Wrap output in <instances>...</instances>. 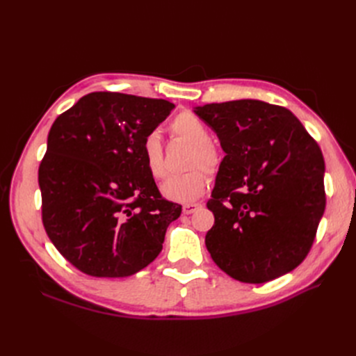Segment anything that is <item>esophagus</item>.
<instances>
[{"instance_id": "34e87169", "label": "esophagus", "mask_w": 356, "mask_h": 356, "mask_svg": "<svg viewBox=\"0 0 356 356\" xmlns=\"http://www.w3.org/2000/svg\"><path fill=\"white\" fill-rule=\"evenodd\" d=\"M197 208H200V203H186L184 207H182V212L184 213H193Z\"/></svg>"}]
</instances>
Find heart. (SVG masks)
<instances>
[{
	"label": "heart",
	"mask_w": 356,
	"mask_h": 356,
	"mask_svg": "<svg viewBox=\"0 0 356 356\" xmlns=\"http://www.w3.org/2000/svg\"><path fill=\"white\" fill-rule=\"evenodd\" d=\"M170 132L193 145L188 160V166L193 169L186 174L169 177L161 186V193L166 199L174 202L196 200L202 196L209 182V178L204 171L207 170L209 174H213L218 170L222 160L221 153L209 141L211 134L207 124L190 113L178 114L170 123ZM143 156L144 163L152 177L156 179L163 178L166 174L163 147H161L157 132H149L144 138ZM203 168L205 169L204 171Z\"/></svg>",
	"instance_id": "obj_1"
}]
</instances>
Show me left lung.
I'll use <instances>...</instances> for the list:
<instances>
[{
    "instance_id": "obj_1",
    "label": "left lung",
    "mask_w": 356,
    "mask_h": 356,
    "mask_svg": "<svg viewBox=\"0 0 356 356\" xmlns=\"http://www.w3.org/2000/svg\"><path fill=\"white\" fill-rule=\"evenodd\" d=\"M224 149L204 243L222 272L264 284L305 260L325 211L321 148L284 106L257 99L196 106Z\"/></svg>"
}]
</instances>
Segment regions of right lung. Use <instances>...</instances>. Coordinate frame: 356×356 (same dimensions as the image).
<instances>
[{
  "instance_id": "add662e5",
  "label": "right lung",
  "mask_w": 356,
  "mask_h": 356,
  "mask_svg": "<svg viewBox=\"0 0 356 356\" xmlns=\"http://www.w3.org/2000/svg\"><path fill=\"white\" fill-rule=\"evenodd\" d=\"M174 108L165 99L93 92L51 124L38 169L42 224L80 272L126 277L160 254L181 204L161 197L143 141Z\"/></svg>"
}]
</instances>
